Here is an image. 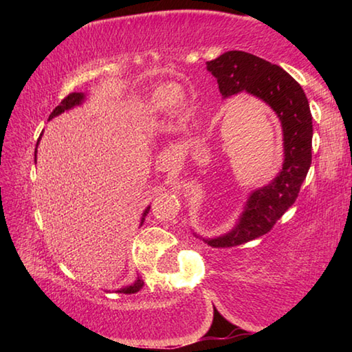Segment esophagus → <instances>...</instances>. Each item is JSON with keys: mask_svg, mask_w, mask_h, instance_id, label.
Wrapping results in <instances>:
<instances>
[{"mask_svg": "<svg viewBox=\"0 0 352 352\" xmlns=\"http://www.w3.org/2000/svg\"><path fill=\"white\" fill-rule=\"evenodd\" d=\"M178 153L174 148H164L158 153L157 158V169L162 172H170L177 168L178 164Z\"/></svg>", "mask_w": 352, "mask_h": 352, "instance_id": "esophagus-1", "label": "esophagus"}]
</instances>
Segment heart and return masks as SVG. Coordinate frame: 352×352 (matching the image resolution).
I'll return each mask as SVG.
<instances>
[{
    "instance_id": "heart-1",
    "label": "heart",
    "mask_w": 352,
    "mask_h": 352,
    "mask_svg": "<svg viewBox=\"0 0 352 352\" xmlns=\"http://www.w3.org/2000/svg\"><path fill=\"white\" fill-rule=\"evenodd\" d=\"M180 100V90L174 83H164L158 87L151 96V109L155 111H164L174 109Z\"/></svg>"
}]
</instances>
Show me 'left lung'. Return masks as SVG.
I'll list each match as a JSON object with an SVG mask.
<instances>
[{"label":"left lung","instance_id":"obj_1","mask_svg":"<svg viewBox=\"0 0 352 352\" xmlns=\"http://www.w3.org/2000/svg\"><path fill=\"white\" fill-rule=\"evenodd\" d=\"M223 98L247 91L269 104L283 124L284 164L269 186L250 195L239 223L216 239H204L214 248H230L269 233L295 204L312 163V115L300 83L264 58L243 51H228L206 63Z\"/></svg>","mask_w":352,"mask_h":352}]
</instances>
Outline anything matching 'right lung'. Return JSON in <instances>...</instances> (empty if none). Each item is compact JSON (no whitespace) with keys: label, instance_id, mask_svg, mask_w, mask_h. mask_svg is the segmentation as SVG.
<instances>
[{"label":"right lung","instance_id":"obj_1","mask_svg":"<svg viewBox=\"0 0 352 352\" xmlns=\"http://www.w3.org/2000/svg\"><path fill=\"white\" fill-rule=\"evenodd\" d=\"M83 100V94L82 93H69L67 98H65L62 102H60V105H57L54 110H52V113L50 115V119H52L54 116H57V115H60V113H63L65 110H69V109H73L74 105H79L80 102ZM38 144V142H37ZM35 158H37V148H35ZM148 210H151V206H147V210L144 211V214H142V219H141V223L144 222V217L147 216V212H148ZM142 285H144V283L141 281V279L138 278L136 279V283L133 284V285H129V287H124V289H121V290H118L119 294H126V295H130V294H136V292H140L141 289H142Z\"/></svg>","mask_w":352,"mask_h":352}]
</instances>
